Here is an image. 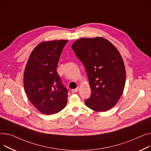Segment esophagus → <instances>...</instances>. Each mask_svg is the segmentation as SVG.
<instances>
[{
    "instance_id": "34e87169",
    "label": "esophagus",
    "mask_w": 151,
    "mask_h": 151,
    "mask_svg": "<svg viewBox=\"0 0 151 151\" xmlns=\"http://www.w3.org/2000/svg\"><path fill=\"white\" fill-rule=\"evenodd\" d=\"M78 91V88H76V89H73V90H72V92L73 93H76V92H77Z\"/></svg>"
}]
</instances>
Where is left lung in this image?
I'll list each match as a JSON object with an SVG mask.
<instances>
[{
    "label": "left lung",
    "instance_id": "8db88e82",
    "mask_svg": "<svg viewBox=\"0 0 151 151\" xmlns=\"http://www.w3.org/2000/svg\"><path fill=\"white\" fill-rule=\"evenodd\" d=\"M82 62L91 90L85 103L95 111H106L116 104L126 83V69L119 52L102 37L82 38L72 44Z\"/></svg>",
    "mask_w": 151,
    "mask_h": 151
}]
</instances>
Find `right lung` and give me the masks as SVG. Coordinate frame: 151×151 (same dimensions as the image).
I'll use <instances>...</instances> for the list:
<instances>
[{
  "instance_id": "1",
  "label": "right lung",
  "mask_w": 151,
  "mask_h": 151,
  "mask_svg": "<svg viewBox=\"0 0 151 151\" xmlns=\"http://www.w3.org/2000/svg\"><path fill=\"white\" fill-rule=\"evenodd\" d=\"M68 40L44 41L35 47L26 64L24 87L30 102L44 114L63 110L68 102V90L62 85L57 68Z\"/></svg>"
}]
</instances>
